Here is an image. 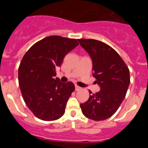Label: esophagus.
I'll list each match as a JSON object with an SVG mask.
<instances>
[{"instance_id": "obj_1", "label": "esophagus", "mask_w": 148, "mask_h": 148, "mask_svg": "<svg viewBox=\"0 0 148 148\" xmlns=\"http://www.w3.org/2000/svg\"><path fill=\"white\" fill-rule=\"evenodd\" d=\"M80 89H81L80 87H78V86H77V85L75 86V91H78V90H79Z\"/></svg>"}]
</instances>
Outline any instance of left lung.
<instances>
[{"mask_svg": "<svg viewBox=\"0 0 148 148\" xmlns=\"http://www.w3.org/2000/svg\"><path fill=\"white\" fill-rule=\"evenodd\" d=\"M91 58L92 75L101 90L90 92L80 104L83 114L90 119L103 121L113 116L126 95L130 84V71L116 51L105 43L94 39H78Z\"/></svg>", "mask_w": 148, "mask_h": 148, "instance_id": "8db88e82", "label": "left lung"}]
</instances>
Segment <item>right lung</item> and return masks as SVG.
I'll use <instances>...</instances> for the list:
<instances>
[{"label": "right lung", "instance_id": "1", "mask_svg": "<svg viewBox=\"0 0 148 148\" xmlns=\"http://www.w3.org/2000/svg\"><path fill=\"white\" fill-rule=\"evenodd\" d=\"M78 45L75 39L52 35L35 43L23 56L18 68L19 87L26 104L37 118L54 121L64 114L75 85L55 78L56 70Z\"/></svg>", "mask_w": 148, "mask_h": 148}]
</instances>
